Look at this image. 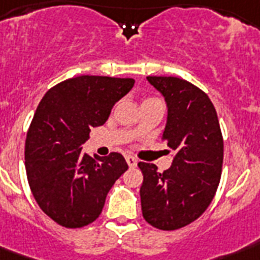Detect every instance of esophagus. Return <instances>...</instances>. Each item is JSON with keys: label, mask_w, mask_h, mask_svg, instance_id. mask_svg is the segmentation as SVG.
I'll list each match as a JSON object with an SVG mask.
<instances>
[{"label": "esophagus", "mask_w": 260, "mask_h": 260, "mask_svg": "<svg viewBox=\"0 0 260 260\" xmlns=\"http://www.w3.org/2000/svg\"><path fill=\"white\" fill-rule=\"evenodd\" d=\"M126 161H127V164L130 168H134V167H137V158L133 157V156H126Z\"/></svg>", "instance_id": "34e87169"}]
</instances>
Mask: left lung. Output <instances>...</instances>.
<instances>
[{
  "label": "left lung",
  "mask_w": 260,
  "mask_h": 260,
  "mask_svg": "<svg viewBox=\"0 0 260 260\" xmlns=\"http://www.w3.org/2000/svg\"><path fill=\"white\" fill-rule=\"evenodd\" d=\"M168 107L162 141L175 150L172 166L162 174L150 162H138L144 175L140 188L146 222L175 231L203 214L220 184L224 141L212 100L203 90L178 77L149 76Z\"/></svg>",
  "instance_id": "left-lung-1"
}]
</instances>
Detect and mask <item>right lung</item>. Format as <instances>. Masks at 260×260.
Wrapping results in <instances>:
<instances>
[{
	"label": "right lung",
	"instance_id": "obj_1",
	"mask_svg": "<svg viewBox=\"0 0 260 260\" xmlns=\"http://www.w3.org/2000/svg\"><path fill=\"white\" fill-rule=\"evenodd\" d=\"M133 78L80 76L47 90L25 140V171L39 207L65 228L93 222L106 197L128 166L120 153L89 157L81 153L92 127L106 123Z\"/></svg>",
	"mask_w": 260,
	"mask_h": 260
}]
</instances>
